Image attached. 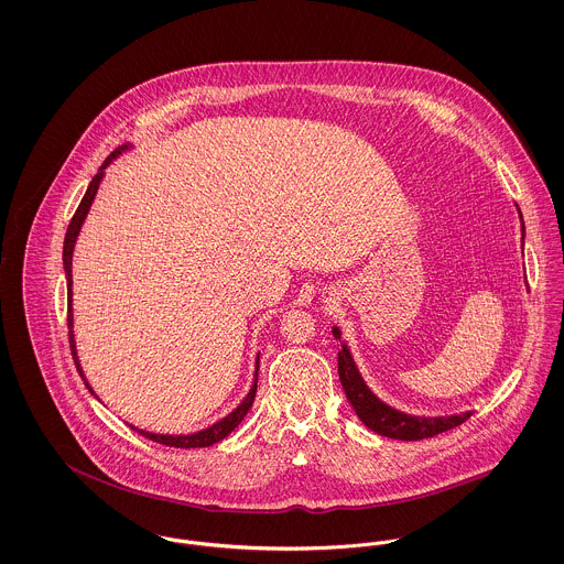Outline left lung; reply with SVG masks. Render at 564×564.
Wrapping results in <instances>:
<instances>
[{
  "label": "left lung",
  "instance_id": "left-lung-1",
  "mask_svg": "<svg viewBox=\"0 0 564 564\" xmlns=\"http://www.w3.org/2000/svg\"><path fill=\"white\" fill-rule=\"evenodd\" d=\"M518 215H520L521 253H523L525 227H523L520 208H518ZM525 288H528V283H525ZM333 337L339 339L337 367H339V380L346 390L347 401L351 403L356 416L371 432L384 435V437H394V440H425V437H434L442 432H448L473 416V410H466L462 414H448V416H416V414H408V412L392 408L367 387V382L360 376L358 365L351 356V349L347 346L346 339L341 337L339 326H333Z\"/></svg>",
  "mask_w": 564,
  "mask_h": 564
}]
</instances>
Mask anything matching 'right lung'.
<instances>
[{"mask_svg":"<svg viewBox=\"0 0 564 564\" xmlns=\"http://www.w3.org/2000/svg\"><path fill=\"white\" fill-rule=\"evenodd\" d=\"M132 148H134V143H124V145L116 148V150L107 156V161L100 165V170L91 177V182H89V186H87L86 195H84V199H82V204H79L75 217L70 220L68 231H66V238H64L62 261H64L66 288H68V335H70V349H73V358H75V365H77V371H79L82 380L86 382L87 390H89L96 399H98V394L89 387L86 373H84V369H82V360H79V356H77V344H75V330H73V326H75V317H73V253H75V245H77L79 231H82V227H84V223H86L87 213H89V208H91V204H94V197H96V193H98V186H100V182H102V177H105V170H107L116 159H120L124 152H129ZM258 371H260V354H258V358H256L253 384H251V389L247 392V397H245L229 414H225L223 419H218L217 423H213V425H208V427H204V430H199V432H193V434H154V432L139 430V427H134V425H130V427H132L137 434L143 435V437H148V440H152V442L165 444V446H175V448H206V446H213V444H217L218 440H223V437H227V435L231 434V432L240 425V421L247 416L249 408L253 405L256 392H258Z\"/></svg>","mask_w":564,"mask_h":564,"instance_id":"right-lung-1","label":"right lung"}]
</instances>
